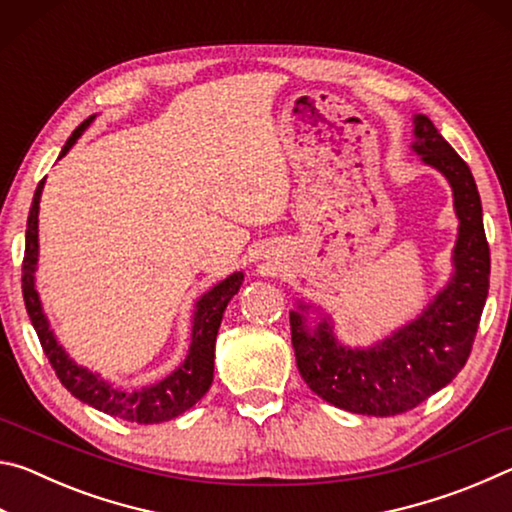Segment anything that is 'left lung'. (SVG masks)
I'll use <instances>...</instances> for the list:
<instances>
[{
  "instance_id": "obj_1",
  "label": "left lung",
  "mask_w": 512,
  "mask_h": 512,
  "mask_svg": "<svg viewBox=\"0 0 512 512\" xmlns=\"http://www.w3.org/2000/svg\"><path fill=\"white\" fill-rule=\"evenodd\" d=\"M415 137L413 151L454 189L461 228L452 282L418 320L368 350L336 343L327 320L309 332L302 314L291 311V343L305 384L339 409L379 418L415 409L463 370L490 287V246L472 171L429 117L415 115Z\"/></svg>"
}]
</instances>
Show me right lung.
I'll return each instance as SVG.
<instances>
[{"label":"right lung","mask_w":512,"mask_h":512,"mask_svg":"<svg viewBox=\"0 0 512 512\" xmlns=\"http://www.w3.org/2000/svg\"><path fill=\"white\" fill-rule=\"evenodd\" d=\"M92 119L94 117L85 119L83 124L69 135L63 151H60V158L72 149L74 142L79 140L81 133L90 126ZM42 187H45V180H40V185L36 187L27 219V246H24L22 259V296L24 305H27L31 325L36 329L40 339L42 352L47 354L60 384H63L74 397H79L81 402L90 404L94 409L108 415H115V418L121 420L137 424H158L164 420L178 418L180 413L192 409L212 384L216 334H219L223 311L228 307L230 298L239 291L244 275L235 273L225 277L221 284H216L210 293H205V296L198 300L194 314L192 345H189V354L183 366L173 370L167 379H162L153 386H146L142 391H124V388L110 386L99 375L76 366V363L67 357L65 350L56 343L54 332L49 329L45 314H42L40 298L36 291V275H33L38 264V210Z\"/></svg>","instance_id":"add662e5"}]
</instances>
